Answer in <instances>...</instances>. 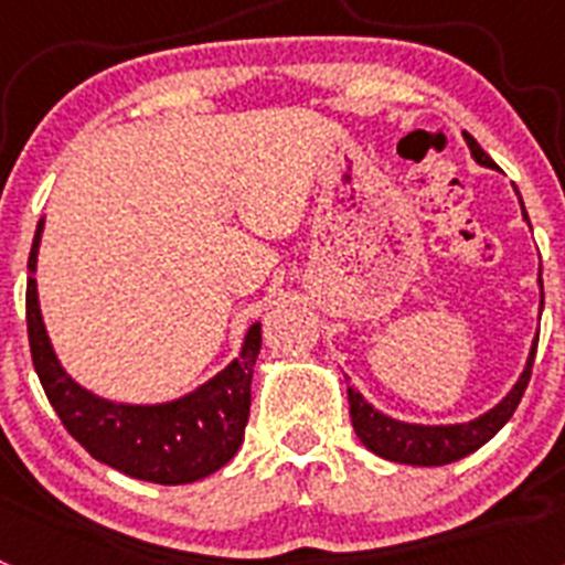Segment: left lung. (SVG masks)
Instances as JSON below:
<instances>
[{
	"label": "left lung",
	"instance_id": "obj_1",
	"mask_svg": "<svg viewBox=\"0 0 565 565\" xmlns=\"http://www.w3.org/2000/svg\"><path fill=\"white\" fill-rule=\"evenodd\" d=\"M463 138H467V147L469 152H472V158H476L481 167H495V161L478 147V141L472 135L463 132ZM535 351L537 339L535 344H532V353H529L526 371L521 373V379H518V384L512 387V393H509L498 407L483 413L476 422L450 424V427H422V424H404L396 422V418L382 416V413L373 411L371 404L364 402L362 393L351 384V387H348V402H351L353 430H356L359 441H362L367 450L387 458V461L411 463V467H444V463L458 461V458L469 456V452H476L478 447H483V444L495 436L503 424L512 418V413L518 411L523 391H526L529 379H532Z\"/></svg>",
	"mask_w": 565,
	"mask_h": 565
}]
</instances>
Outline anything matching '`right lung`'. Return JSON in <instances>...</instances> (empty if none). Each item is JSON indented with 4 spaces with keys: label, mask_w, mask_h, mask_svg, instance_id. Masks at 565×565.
I'll return each instance as SVG.
<instances>
[{
    "label": "right lung",
    "mask_w": 565,
    "mask_h": 565,
    "mask_svg": "<svg viewBox=\"0 0 565 565\" xmlns=\"http://www.w3.org/2000/svg\"><path fill=\"white\" fill-rule=\"evenodd\" d=\"M42 223L28 259V339L33 367L64 430L96 461L149 483H192L228 463L246 436L252 373L259 326H252L239 356L189 396L152 407L113 404L78 387L50 348L36 297V252Z\"/></svg>",
    "instance_id": "obj_1"
}]
</instances>
